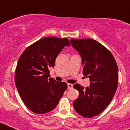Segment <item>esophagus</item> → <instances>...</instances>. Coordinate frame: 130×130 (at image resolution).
<instances>
[{
	"label": "esophagus",
	"instance_id": "esophagus-1",
	"mask_svg": "<svg viewBox=\"0 0 130 130\" xmlns=\"http://www.w3.org/2000/svg\"><path fill=\"white\" fill-rule=\"evenodd\" d=\"M73 88V85L70 83H68V89H71V88Z\"/></svg>",
	"mask_w": 130,
	"mask_h": 130
}]
</instances>
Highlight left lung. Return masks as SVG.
I'll use <instances>...</instances> for the list:
<instances>
[{
  "mask_svg": "<svg viewBox=\"0 0 130 130\" xmlns=\"http://www.w3.org/2000/svg\"><path fill=\"white\" fill-rule=\"evenodd\" d=\"M70 43L81 56L83 73L90 82L86 88L79 84L73 85L79 93L73 107L83 117L92 118L100 114L112 100L118 86V66L111 53L96 40L71 39Z\"/></svg>",
  "mask_w": 130,
  "mask_h": 130,
  "instance_id": "1",
  "label": "left lung"
}]
</instances>
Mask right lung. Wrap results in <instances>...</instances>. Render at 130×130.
<instances>
[{"mask_svg":"<svg viewBox=\"0 0 130 130\" xmlns=\"http://www.w3.org/2000/svg\"><path fill=\"white\" fill-rule=\"evenodd\" d=\"M65 46H70L66 38H43L26 48L18 60L16 87L26 107L36 114L53 110L67 88L66 83L56 81L49 74Z\"/></svg>","mask_w":130,"mask_h":130,"instance_id":"1","label":"right lung"}]
</instances>
